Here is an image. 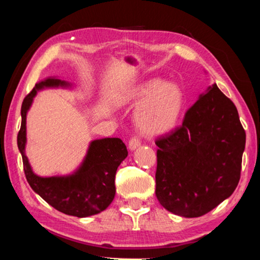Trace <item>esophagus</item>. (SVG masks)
<instances>
[{"label": "esophagus", "mask_w": 260, "mask_h": 260, "mask_svg": "<svg viewBox=\"0 0 260 260\" xmlns=\"http://www.w3.org/2000/svg\"><path fill=\"white\" fill-rule=\"evenodd\" d=\"M140 145H141L140 139H139L138 137H133L128 142V148L131 150H134V149H137L138 147H140Z\"/></svg>", "instance_id": "esophagus-1"}]
</instances>
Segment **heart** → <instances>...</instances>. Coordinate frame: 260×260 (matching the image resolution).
<instances>
[{"label": "heart", "instance_id": "heart-1", "mask_svg": "<svg viewBox=\"0 0 260 260\" xmlns=\"http://www.w3.org/2000/svg\"><path fill=\"white\" fill-rule=\"evenodd\" d=\"M183 92L175 83L164 79L143 80L126 88L119 96V104L139 105L135 122L139 131L148 137L168 133L175 127L183 107Z\"/></svg>", "mask_w": 260, "mask_h": 260}]
</instances>
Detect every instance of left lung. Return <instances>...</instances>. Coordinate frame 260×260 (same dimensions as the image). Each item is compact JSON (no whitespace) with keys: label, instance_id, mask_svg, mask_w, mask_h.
Here are the masks:
<instances>
[{"label":"left lung","instance_id":"1","mask_svg":"<svg viewBox=\"0 0 260 260\" xmlns=\"http://www.w3.org/2000/svg\"><path fill=\"white\" fill-rule=\"evenodd\" d=\"M235 104L214 84L175 131L158 138L155 174L158 202L173 214L200 217L232 195L245 149Z\"/></svg>","mask_w":260,"mask_h":260}]
</instances>
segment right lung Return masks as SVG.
<instances>
[{
  "label": "right lung",
  "instance_id": "obj_1",
  "mask_svg": "<svg viewBox=\"0 0 260 260\" xmlns=\"http://www.w3.org/2000/svg\"><path fill=\"white\" fill-rule=\"evenodd\" d=\"M71 84L58 78H46L35 85L23 100L22 123L17 135V146L22 155L26 181L45 202L65 215L88 217L96 215L112 203L115 196V173L128 155L119 138L93 140L80 167L67 176L42 177L31 169L25 155L26 113L37 91L46 87H70Z\"/></svg>",
  "mask_w": 260,
  "mask_h": 260
}]
</instances>
